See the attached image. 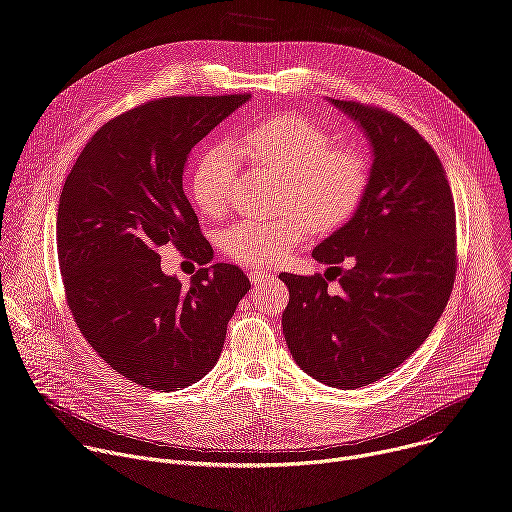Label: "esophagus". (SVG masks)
<instances>
[{
  "mask_svg": "<svg viewBox=\"0 0 512 512\" xmlns=\"http://www.w3.org/2000/svg\"><path fill=\"white\" fill-rule=\"evenodd\" d=\"M271 277H273L271 271H263V269H251V271H249V279H251V283H255V285H259V283H263V281H267V279H271Z\"/></svg>",
  "mask_w": 512,
  "mask_h": 512,
  "instance_id": "esophagus-1",
  "label": "esophagus"
}]
</instances>
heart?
I'll return each mask as SVG.
<instances>
[{
	"label": "heart",
	"mask_w": 512,
	"mask_h": 512,
	"mask_svg": "<svg viewBox=\"0 0 512 512\" xmlns=\"http://www.w3.org/2000/svg\"><path fill=\"white\" fill-rule=\"evenodd\" d=\"M255 172L279 176V204L289 210L269 218H241L221 235L223 251L237 263L269 267L285 261L314 229L332 231L356 212L369 186V164L352 145H336L322 125L300 115H275L245 129L233 148H212L190 176L194 206L210 218L225 216L237 158Z\"/></svg>",
	"instance_id": "b5f03b06"
}]
</instances>
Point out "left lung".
<instances>
[{
    "instance_id": "obj_1",
    "label": "left lung",
    "mask_w": 512,
    "mask_h": 512,
    "mask_svg": "<svg viewBox=\"0 0 512 512\" xmlns=\"http://www.w3.org/2000/svg\"><path fill=\"white\" fill-rule=\"evenodd\" d=\"M332 105L367 133L371 178L354 216L312 253L328 271L279 275L289 287L281 326L302 371L358 389L393 373L440 320L458 267L456 206L440 158L415 127L375 105ZM334 278L338 295L327 287Z\"/></svg>"
}]
</instances>
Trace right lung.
I'll use <instances>...</instances> for the list:
<instances>
[{
  "label": "right lung",
  "mask_w": 512,
  "mask_h": 512,
  "mask_svg": "<svg viewBox=\"0 0 512 512\" xmlns=\"http://www.w3.org/2000/svg\"><path fill=\"white\" fill-rule=\"evenodd\" d=\"M245 101L137 105L97 129L62 186L56 251L68 310L111 369L141 387L170 393L202 379L251 287L231 263L200 267L184 287L158 255L172 243L200 265L212 259L182 176L194 145Z\"/></svg>",
  "instance_id": "1"
}]
</instances>
